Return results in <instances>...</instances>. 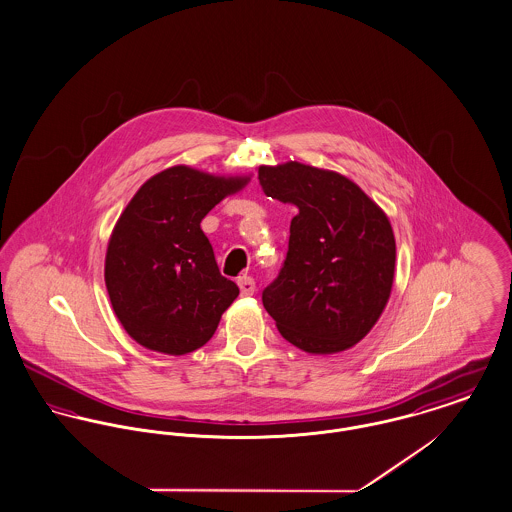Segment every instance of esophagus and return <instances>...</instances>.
Segmentation results:
<instances>
[{"instance_id": "obj_1", "label": "esophagus", "mask_w": 512, "mask_h": 512, "mask_svg": "<svg viewBox=\"0 0 512 512\" xmlns=\"http://www.w3.org/2000/svg\"><path fill=\"white\" fill-rule=\"evenodd\" d=\"M239 287L242 297H250V295H254V291H256V283H254V279L248 277V275H242V277H240Z\"/></svg>"}]
</instances>
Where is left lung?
<instances>
[{"label": "left lung", "instance_id": "left-lung-1", "mask_svg": "<svg viewBox=\"0 0 512 512\" xmlns=\"http://www.w3.org/2000/svg\"><path fill=\"white\" fill-rule=\"evenodd\" d=\"M266 196L297 205L283 268L262 293L279 334L310 355L351 349L390 299L396 239L388 215L340 172L262 165Z\"/></svg>", "mask_w": 512, "mask_h": 512}]
</instances>
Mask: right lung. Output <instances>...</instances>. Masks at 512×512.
I'll use <instances>...</instances> for the list:
<instances>
[{"label": "right lung", "instance_id": "right-lung-1", "mask_svg": "<svg viewBox=\"0 0 512 512\" xmlns=\"http://www.w3.org/2000/svg\"><path fill=\"white\" fill-rule=\"evenodd\" d=\"M250 176L186 165L157 172L120 213L108 240L104 283L116 318L145 349L186 355L215 334L239 287L217 268L200 223Z\"/></svg>", "mask_w": 512, "mask_h": 512}]
</instances>
